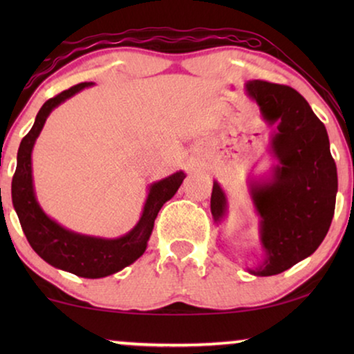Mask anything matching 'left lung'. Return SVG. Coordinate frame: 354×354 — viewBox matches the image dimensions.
Segmentation results:
<instances>
[{"label": "left lung", "instance_id": "obj_1", "mask_svg": "<svg viewBox=\"0 0 354 354\" xmlns=\"http://www.w3.org/2000/svg\"><path fill=\"white\" fill-rule=\"evenodd\" d=\"M245 90L266 122L275 125V164L268 176L248 182L264 250L263 263L248 272L268 277L311 256L326 239L335 211L337 166L326 125L297 90L264 80H251ZM211 212L216 224L227 216V196L217 182Z\"/></svg>", "mask_w": 354, "mask_h": 354}]
</instances>
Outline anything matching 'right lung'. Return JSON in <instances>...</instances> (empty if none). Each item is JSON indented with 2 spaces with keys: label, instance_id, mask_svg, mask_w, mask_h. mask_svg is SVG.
Instances as JSON below:
<instances>
[{
  "label": "right lung",
  "instance_id": "1",
  "mask_svg": "<svg viewBox=\"0 0 354 354\" xmlns=\"http://www.w3.org/2000/svg\"><path fill=\"white\" fill-rule=\"evenodd\" d=\"M91 85H93L91 82H85L71 86L69 90H64L41 106L33 127L22 138L19 147L17 167L12 177L11 193L14 209L17 212L24 234L33 251L43 261H46L53 268L75 274L79 277L101 279L127 268L145 253L159 209L164 203L176 195L185 178V174L178 171L162 180L151 183L137 225L119 239H101V236L77 234L51 219L38 205L35 188H33V145L51 111Z\"/></svg>",
  "mask_w": 354,
  "mask_h": 354
}]
</instances>
